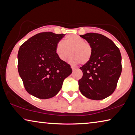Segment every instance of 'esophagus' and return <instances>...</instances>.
Here are the masks:
<instances>
[{
	"label": "esophagus",
	"mask_w": 135,
	"mask_h": 135,
	"mask_svg": "<svg viewBox=\"0 0 135 135\" xmlns=\"http://www.w3.org/2000/svg\"><path fill=\"white\" fill-rule=\"evenodd\" d=\"M71 68H72V70H73V71H75V70H76V67H71Z\"/></svg>",
	"instance_id": "esophagus-1"
}]
</instances>
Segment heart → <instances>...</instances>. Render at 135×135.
<instances>
[{"instance_id": "heart-1", "label": "heart", "mask_w": 135, "mask_h": 135, "mask_svg": "<svg viewBox=\"0 0 135 135\" xmlns=\"http://www.w3.org/2000/svg\"><path fill=\"white\" fill-rule=\"evenodd\" d=\"M70 63L76 65L87 64L91 59L93 54V47L89 42L85 41L79 36L70 35L66 36L64 42L60 41L56 47V53L62 61H67L70 55Z\"/></svg>"}]
</instances>
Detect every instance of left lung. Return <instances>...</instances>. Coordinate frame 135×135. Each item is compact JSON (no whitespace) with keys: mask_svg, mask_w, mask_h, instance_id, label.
Instances as JSON below:
<instances>
[{"mask_svg":"<svg viewBox=\"0 0 135 135\" xmlns=\"http://www.w3.org/2000/svg\"><path fill=\"white\" fill-rule=\"evenodd\" d=\"M80 36L91 44L93 54L90 61L80 67L83 76L78 81L79 90L88 99H104L114 91L121 74L119 49L100 34L89 33Z\"/></svg>","mask_w":135,"mask_h":135,"instance_id":"8db88e82","label":"left lung"}]
</instances>
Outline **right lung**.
<instances>
[{"mask_svg": "<svg viewBox=\"0 0 135 135\" xmlns=\"http://www.w3.org/2000/svg\"><path fill=\"white\" fill-rule=\"evenodd\" d=\"M64 36L52 32L40 33L20 47L18 71L29 94L39 99L53 98L71 74L70 65L60 60L56 53V45Z\"/></svg>", "mask_w": 135, "mask_h": 135, "instance_id": "1", "label": "right lung"}]
</instances>
